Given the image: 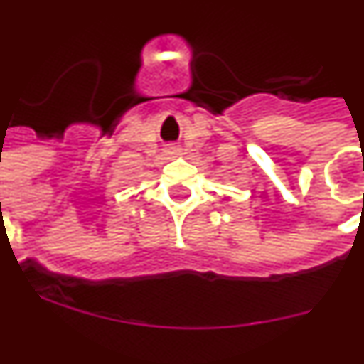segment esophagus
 <instances>
[{"label":"esophagus","instance_id":"esophagus-1","mask_svg":"<svg viewBox=\"0 0 364 364\" xmlns=\"http://www.w3.org/2000/svg\"><path fill=\"white\" fill-rule=\"evenodd\" d=\"M179 151H181V149H179L178 145H171V147H166V154H168V156L179 154Z\"/></svg>","mask_w":364,"mask_h":364}]
</instances>
